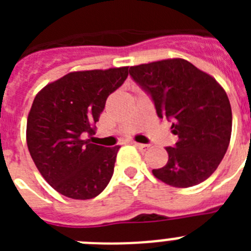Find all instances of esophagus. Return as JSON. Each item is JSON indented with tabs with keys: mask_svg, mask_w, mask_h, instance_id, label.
Listing matches in <instances>:
<instances>
[{
	"mask_svg": "<svg viewBox=\"0 0 251 251\" xmlns=\"http://www.w3.org/2000/svg\"><path fill=\"white\" fill-rule=\"evenodd\" d=\"M134 146H136V147L138 148V150L143 151V152H145V151H147L148 148H150V146H148V145H143V143H134Z\"/></svg>",
	"mask_w": 251,
	"mask_h": 251,
	"instance_id": "esophagus-1",
	"label": "esophagus"
}]
</instances>
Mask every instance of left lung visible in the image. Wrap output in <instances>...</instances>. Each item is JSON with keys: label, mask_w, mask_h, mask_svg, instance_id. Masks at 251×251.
I'll return each mask as SVG.
<instances>
[{"label": "left lung", "mask_w": 251, "mask_h": 251, "mask_svg": "<svg viewBox=\"0 0 251 251\" xmlns=\"http://www.w3.org/2000/svg\"><path fill=\"white\" fill-rule=\"evenodd\" d=\"M129 75L178 137L174 147H166V166L152 174L174 187L203 182L216 171L230 143L232 114L225 90L183 59L130 66Z\"/></svg>", "instance_id": "left-lung-1"}]
</instances>
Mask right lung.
<instances>
[{"label":"right lung","mask_w":251,"mask_h":251,"mask_svg":"<svg viewBox=\"0 0 251 251\" xmlns=\"http://www.w3.org/2000/svg\"><path fill=\"white\" fill-rule=\"evenodd\" d=\"M128 76V68L69 73L35 97L27 118V147L40 174L57 192L89 200L108 186L121 147L94 145L106 98Z\"/></svg>","instance_id":"obj_1"}]
</instances>
